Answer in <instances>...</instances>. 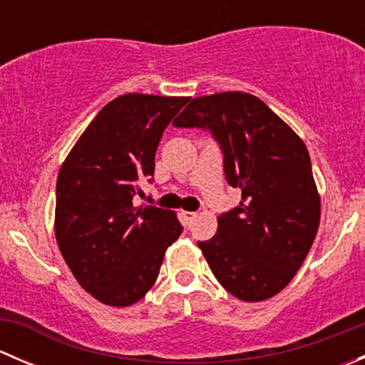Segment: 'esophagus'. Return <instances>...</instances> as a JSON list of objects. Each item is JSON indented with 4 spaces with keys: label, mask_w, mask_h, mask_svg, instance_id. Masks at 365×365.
<instances>
[{
    "label": "esophagus",
    "mask_w": 365,
    "mask_h": 365,
    "mask_svg": "<svg viewBox=\"0 0 365 365\" xmlns=\"http://www.w3.org/2000/svg\"><path fill=\"white\" fill-rule=\"evenodd\" d=\"M182 215H183V219H185L187 220V222H192V220L194 219H196V217H197V213L196 212H182Z\"/></svg>",
    "instance_id": "esophagus-1"
}]
</instances>
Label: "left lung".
<instances>
[{
  "mask_svg": "<svg viewBox=\"0 0 365 365\" xmlns=\"http://www.w3.org/2000/svg\"><path fill=\"white\" fill-rule=\"evenodd\" d=\"M175 127L205 128L224 153V175L242 189L237 208L197 242L213 275L244 302L277 295L295 277L319 226V194L304 141L263 101L242 91L196 97Z\"/></svg>",
  "mask_w": 365,
  "mask_h": 365,
  "instance_id": "8db88e82",
  "label": "left lung"
}]
</instances>
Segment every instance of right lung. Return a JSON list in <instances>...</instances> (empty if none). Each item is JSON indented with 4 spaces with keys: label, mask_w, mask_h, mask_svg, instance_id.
Masks as SVG:
<instances>
[{
    "label": "right lung",
    "mask_w": 365,
    "mask_h": 365,
    "mask_svg": "<svg viewBox=\"0 0 365 365\" xmlns=\"http://www.w3.org/2000/svg\"><path fill=\"white\" fill-rule=\"evenodd\" d=\"M189 97L128 93L93 118L61 164L54 233L81 286L111 307L141 300L183 227L171 210L134 206L152 182L162 132Z\"/></svg>",
    "instance_id": "add662e5"
}]
</instances>
